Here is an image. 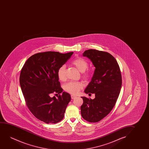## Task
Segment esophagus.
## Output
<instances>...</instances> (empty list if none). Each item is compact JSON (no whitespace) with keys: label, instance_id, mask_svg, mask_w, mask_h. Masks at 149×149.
<instances>
[{"label":"esophagus","instance_id":"1","mask_svg":"<svg viewBox=\"0 0 149 149\" xmlns=\"http://www.w3.org/2000/svg\"><path fill=\"white\" fill-rule=\"evenodd\" d=\"M71 96V98L72 99H75V98H77V97H76V96H74V95H72Z\"/></svg>","mask_w":149,"mask_h":149}]
</instances>
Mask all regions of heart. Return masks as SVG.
I'll use <instances>...</instances> for the list:
<instances>
[{
  "mask_svg": "<svg viewBox=\"0 0 149 149\" xmlns=\"http://www.w3.org/2000/svg\"><path fill=\"white\" fill-rule=\"evenodd\" d=\"M72 64L75 66L80 72H84L88 67V63L85 59L81 57H78L74 59ZM57 77L59 80L64 81L65 79V65H61L57 71ZM84 77H88V73L84 74ZM84 87V84L81 82L71 81L68 82L63 86L64 90L70 94L76 95L79 92L80 90Z\"/></svg>",
  "mask_w": 149,
  "mask_h": 149,
  "instance_id": "1",
  "label": "heart"
}]
</instances>
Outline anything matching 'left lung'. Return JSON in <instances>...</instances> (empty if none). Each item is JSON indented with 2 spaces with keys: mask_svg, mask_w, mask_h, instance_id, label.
Here are the masks:
<instances>
[{
  "mask_svg": "<svg viewBox=\"0 0 149 149\" xmlns=\"http://www.w3.org/2000/svg\"><path fill=\"white\" fill-rule=\"evenodd\" d=\"M82 56L92 61L95 69L91 81L84 90L86 94H95L94 99L81 97V116L91 123L98 122L109 113L120 93L122 80L116 59L110 53L89 49Z\"/></svg>",
  "mask_w": 149,
  "mask_h": 149,
  "instance_id": "obj_1",
  "label": "left lung"
}]
</instances>
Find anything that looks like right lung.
<instances>
[{"mask_svg":"<svg viewBox=\"0 0 149 149\" xmlns=\"http://www.w3.org/2000/svg\"><path fill=\"white\" fill-rule=\"evenodd\" d=\"M73 53H36L27 60L21 70L19 81L27 106L38 119L47 124L62 120L71 101V95L63 92L57 73ZM54 92L62 95L57 98L51 97Z\"/></svg>","mask_w":149,"mask_h":149,"instance_id":"add662e5","label":"right lung"}]
</instances>
